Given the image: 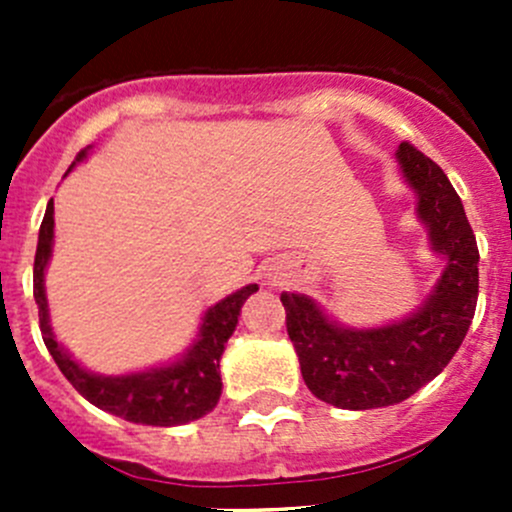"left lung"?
Instances as JSON below:
<instances>
[{"label": "left lung", "instance_id": "left-lung-1", "mask_svg": "<svg viewBox=\"0 0 512 512\" xmlns=\"http://www.w3.org/2000/svg\"><path fill=\"white\" fill-rule=\"evenodd\" d=\"M401 175L416 195V215L433 255L443 260L421 307L381 327H344L312 297L282 292L287 334L307 389L337 409H381L436 379L466 339L478 302V245L461 198L431 158L401 143Z\"/></svg>", "mask_w": 512, "mask_h": 512}]
</instances>
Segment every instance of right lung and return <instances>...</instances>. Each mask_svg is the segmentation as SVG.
<instances>
[{
	"mask_svg": "<svg viewBox=\"0 0 512 512\" xmlns=\"http://www.w3.org/2000/svg\"><path fill=\"white\" fill-rule=\"evenodd\" d=\"M89 148L76 156L71 168L89 156ZM51 250H54V200L46 205L39 227V245H36L34 257V299L39 307V327L46 349L54 356L61 374L86 401L108 414L121 416L131 423H143V426H183L195 418H203L218 406L220 394H223L220 356L225 352L227 339L235 332L242 304L260 287L247 285L215 302L203 314L193 344L170 364L118 376L94 374L61 347L51 329L44 287V272L51 260Z\"/></svg>",
	"mask_w": 512,
	"mask_h": 512,
	"instance_id": "add662e5",
	"label": "right lung"
}]
</instances>
